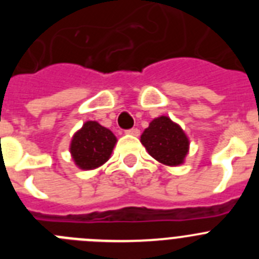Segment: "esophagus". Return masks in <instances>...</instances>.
Returning a JSON list of instances; mask_svg holds the SVG:
<instances>
[{"label": "esophagus", "instance_id": "esophagus-1", "mask_svg": "<svg viewBox=\"0 0 259 259\" xmlns=\"http://www.w3.org/2000/svg\"><path fill=\"white\" fill-rule=\"evenodd\" d=\"M125 134L131 135V136H139V135H140V131H139L137 128H131V130H127Z\"/></svg>", "mask_w": 259, "mask_h": 259}]
</instances>
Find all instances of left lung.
Instances as JSON below:
<instances>
[{
    "mask_svg": "<svg viewBox=\"0 0 259 259\" xmlns=\"http://www.w3.org/2000/svg\"><path fill=\"white\" fill-rule=\"evenodd\" d=\"M150 155L166 166H180L189 152V139L178 123L168 116L153 119L140 139Z\"/></svg>",
    "mask_w": 259,
    "mask_h": 259,
    "instance_id": "obj_1",
    "label": "left lung"
}]
</instances>
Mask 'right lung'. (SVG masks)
Returning <instances> with one entry per match:
<instances>
[{"label": "right lung", "instance_id": "right-lung-1", "mask_svg": "<svg viewBox=\"0 0 259 259\" xmlns=\"http://www.w3.org/2000/svg\"><path fill=\"white\" fill-rule=\"evenodd\" d=\"M116 137L109 128L88 120L71 139L70 153L80 170H95L111 157Z\"/></svg>", "mask_w": 259, "mask_h": 259}]
</instances>
